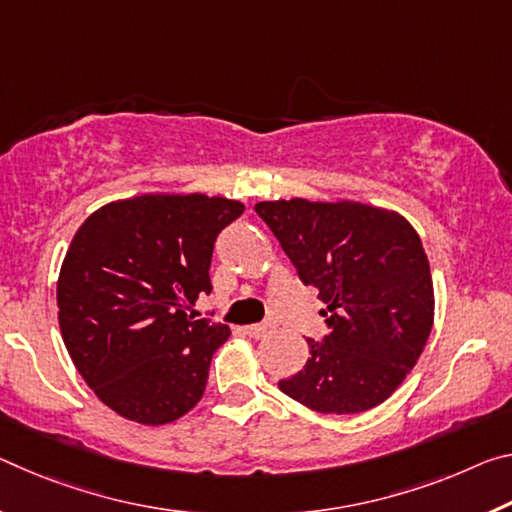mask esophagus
<instances>
[{
    "label": "esophagus",
    "mask_w": 512,
    "mask_h": 512,
    "mask_svg": "<svg viewBox=\"0 0 512 512\" xmlns=\"http://www.w3.org/2000/svg\"><path fill=\"white\" fill-rule=\"evenodd\" d=\"M271 330V326H266V323H253V326H246L243 328V332H246L248 337H255V339H259V337H264L266 332Z\"/></svg>",
    "instance_id": "obj_1"
}]
</instances>
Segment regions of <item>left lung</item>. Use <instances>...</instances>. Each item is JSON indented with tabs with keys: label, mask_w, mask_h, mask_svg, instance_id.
<instances>
[{
	"label": "left lung",
	"mask_w": 512,
	"mask_h": 512,
	"mask_svg": "<svg viewBox=\"0 0 512 512\" xmlns=\"http://www.w3.org/2000/svg\"><path fill=\"white\" fill-rule=\"evenodd\" d=\"M298 278L319 289L328 335L278 387L323 415H358L394 394L433 328V280L401 214L362 202H257Z\"/></svg>",
	"instance_id": "obj_1"
}]
</instances>
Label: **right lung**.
I'll list each match as a JSON object with an SVG mask.
<instances>
[{
  "instance_id": "obj_1",
  "label": "right lung",
  "mask_w": 512,
  "mask_h": 512,
  "mask_svg": "<svg viewBox=\"0 0 512 512\" xmlns=\"http://www.w3.org/2000/svg\"><path fill=\"white\" fill-rule=\"evenodd\" d=\"M241 214L239 200L145 193L81 223L56 285L59 326L81 378L120 417L170 424L205 394L230 328L186 310L212 291L214 241Z\"/></svg>"
}]
</instances>
